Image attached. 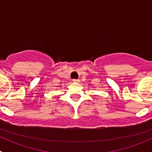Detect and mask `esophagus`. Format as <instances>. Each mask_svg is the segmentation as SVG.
<instances>
[{
    "label": "esophagus",
    "instance_id": "1",
    "mask_svg": "<svg viewBox=\"0 0 152 152\" xmlns=\"http://www.w3.org/2000/svg\"><path fill=\"white\" fill-rule=\"evenodd\" d=\"M73 82H79V79H73Z\"/></svg>",
    "mask_w": 152,
    "mask_h": 152
}]
</instances>
